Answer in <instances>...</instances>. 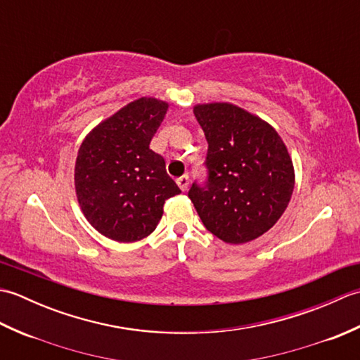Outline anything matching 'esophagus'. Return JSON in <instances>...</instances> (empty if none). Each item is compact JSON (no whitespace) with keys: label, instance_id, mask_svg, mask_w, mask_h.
<instances>
[{"label":"esophagus","instance_id":"1","mask_svg":"<svg viewBox=\"0 0 360 360\" xmlns=\"http://www.w3.org/2000/svg\"><path fill=\"white\" fill-rule=\"evenodd\" d=\"M176 182H178V186H179V188L182 190V192H186V190L188 188V176L187 174L181 176V178L176 179Z\"/></svg>","mask_w":360,"mask_h":360}]
</instances>
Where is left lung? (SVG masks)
<instances>
[{
  "label": "left lung",
  "mask_w": 360,
  "mask_h": 360,
  "mask_svg": "<svg viewBox=\"0 0 360 360\" xmlns=\"http://www.w3.org/2000/svg\"><path fill=\"white\" fill-rule=\"evenodd\" d=\"M207 139V181L188 190L202 224L219 240L243 244L277 223L294 190V165L275 129L240 106L196 105Z\"/></svg>",
  "instance_id": "1"
}]
</instances>
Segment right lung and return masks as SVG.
Returning <instances> with one entry per match:
<instances>
[{
  "mask_svg": "<svg viewBox=\"0 0 360 360\" xmlns=\"http://www.w3.org/2000/svg\"><path fill=\"white\" fill-rule=\"evenodd\" d=\"M168 103L141 97L91 131L75 160V193L97 232L120 243L139 241L155 231L164 204L181 190L150 142Z\"/></svg>",
  "mask_w": 360,
  "mask_h": 360,
  "instance_id": "obj_1",
  "label": "right lung"
}]
</instances>
